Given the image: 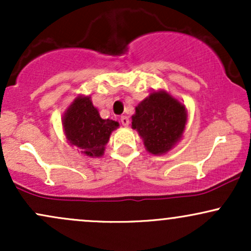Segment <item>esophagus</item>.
Masks as SVG:
<instances>
[{"label": "esophagus", "mask_w": 251, "mask_h": 251, "mask_svg": "<svg viewBox=\"0 0 251 251\" xmlns=\"http://www.w3.org/2000/svg\"><path fill=\"white\" fill-rule=\"evenodd\" d=\"M120 122H122V124H123V126H128V124H129V119H128V117H126V116H123L122 118H120Z\"/></svg>", "instance_id": "obj_1"}]
</instances>
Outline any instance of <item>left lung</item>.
<instances>
[{"instance_id": "left-lung-1", "label": "left lung", "mask_w": 251, "mask_h": 251, "mask_svg": "<svg viewBox=\"0 0 251 251\" xmlns=\"http://www.w3.org/2000/svg\"><path fill=\"white\" fill-rule=\"evenodd\" d=\"M186 120L185 106L168 92L158 91L135 107L132 128L137 129L150 153L160 155L179 142Z\"/></svg>"}]
</instances>
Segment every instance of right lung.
Masks as SVG:
<instances>
[{"instance_id":"1","label":"right lung","mask_w":251,"mask_h":251,"mask_svg":"<svg viewBox=\"0 0 251 251\" xmlns=\"http://www.w3.org/2000/svg\"><path fill=\"white\" fill-rule=\"evenodd\" d=\"M66 138L71 145L88 157H101L109 135L119 126L114 120L102 119L92 103L91 97L74 99L62 117Z\"/></svg>"}]
</instances>
